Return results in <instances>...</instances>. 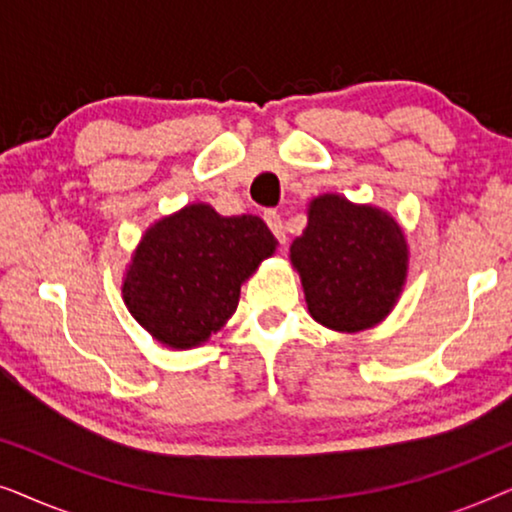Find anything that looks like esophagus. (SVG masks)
<instances>
[{
    "label": "esophagus",
    "mask_w": 512,
    "mask_h": 512,
    "mask_svg": "<svg viewBox=\"0 0 512 512\" xmlns=\"http://www.w3.org/2000/svg\"><path fill=\"white\" fill-rule=\"evenodd\" d=\"M263 219H265V223H268V228L272 230V235L277 237L279 242H284L286 240V233H284V221H282V216H279L275 209H268V212L263 214Z\"/></svg>",
    "instance_id": "esophagus-1"
}]
</instances>
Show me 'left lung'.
<instances>
[{"instance_id":"1","label":"left lung","mask_w":512,"mask_h":512,"mask_svg":"<svg viewBox=\"0 0 512 512\" xmlns=\"http://www.w3.org/2000/svg\"><path fill=\"white\" fill-rule=\"evenodd\" d=\"M312 319L359 333L387 317L408 277V242L394 216L335 193L310 202L307 228L291 244Z\"/></svg>"}]
</instances>
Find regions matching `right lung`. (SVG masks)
<instances>
[{
	"instance_id": "1",
	"label": "right lung",
	"mask_w": 512,
	"mask_h": 512,
	"mask_svg": "<svg viewBox=\"0 0 512 512\" xmlns=\"http://www.w3.org/2000/svg\"><path fill=\"white\" fill-rule=\"evenodd\" d=\"M275 247L258 216L186 205L144 233L125 270L123 300L160 345L198 347L233 317L244 279Z\"/></svg>"
}]
</instances>
